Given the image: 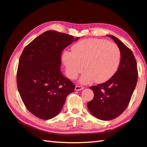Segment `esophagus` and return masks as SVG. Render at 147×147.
I'll return each instance as SVG.
<instances>
[{
  "label": "esophagus",
  "instance_id": "1",
  "mask_svg": "<svg viewBox=\"0 0 147 147\" xmlns=\"http://www.w3.org/2000/svg\"><path fill=\"white\" fill-rule=\"evenodd\" d=\"M84 89V87L82 86H78L76 85L75 87V90L76 91H80V90H82Z\"/></svg>",
  "mask_w": 147,
  "mask_h": 147
}]
</instances>
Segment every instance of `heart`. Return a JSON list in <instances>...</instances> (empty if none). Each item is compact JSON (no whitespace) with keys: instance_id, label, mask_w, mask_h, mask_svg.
Returning a JSON list of instances; mask_svg holds the SVG:
<instances>
[{"instance_id":"b5f03b06","label":"heart","mask_w":147,"mask_h":147,"mask_svg":"<svg viewBox=\"0 0 147 147\" xmlns=\"http://www.w3.org/2000/svg\"><path fill=\"white\" fill-rule=\"evenodd\" d=\"M120 58V49L115 43L90 38L75 43L72 52L64 51L62 60L71 79H76L84 69L80 82L87 84L93 80L102 83L111 78L117 69Z\"/></svg>"}]
</instances>
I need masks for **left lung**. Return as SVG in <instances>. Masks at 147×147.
<instances>
[{"mask_svg":"<svg viewBox=\"0 0 147 147\" xmlns=\"http://www.w3.org/2000/svg\"><path fill=\"white\" fill-rule=\"evenodd\" d=\"M121 52L119 66L107 82L89 87L94 96L87 106L93 115L103 121L112 120L120 115L129 105L138 80V69L132 51L114 36Z\"/></svg>","mask_w":147,"mask_h":147,"instance_id":"obj_1","label":"left lung"}]
</instances>
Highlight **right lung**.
<instances>
[{"mask_svg":"<svg viewBox=\"0 0 147 147\" xmlns=\"http://www.w3.org/2000/svg\"><path fill=\"white\" fill-rule=\"evenodd\" d=\"M56 31L42 33L24 49L17 71L18 92L26 109L36 117H55L75 85L61 72L62 51L78 40Z\"/></svg>","mask_w":147,"mask_h":147,"instance_id":"obj_1","label":"right lung"}]
</instances>
